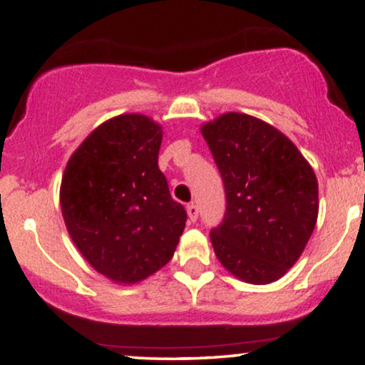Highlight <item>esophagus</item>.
<instances>
[{"label": "esophagus", "instance_id": "esophagus-1", "mask_svg": "<svg viewBox=\"0 0 365 365\" xmlns=\"http://www.w3.org/2000/svg\"><path fill=\"white\" fill-rule=\"evenodd\" d=\"M187 215H188V220H190L192 223H194V221L197 220V216H199V207H197L194 202L188 204V206H187Z\"/></svg>", "mask_w": 365, "mask_h": 365}]
</instances>
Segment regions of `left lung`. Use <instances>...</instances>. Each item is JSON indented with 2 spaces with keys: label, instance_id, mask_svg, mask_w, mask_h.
<instances>
[{
  "label": "left lung",
  "instance_id": "8db88e82",
  "mask_svg": "<svg viewBox=\"0 0 365 365\" xmlns=\"http://www.w3.org/2000/svg\"><path fill=\"white\" fill-rule=\"evenodd\" d=\"M225 183L211 230L216 257L247 283H273L304 252L317 221V180L295 144L266 121L226 113L200 128Z\"/></svg>",
  "mask_w": 365,
  "mask_h": 365
}]
</instances>
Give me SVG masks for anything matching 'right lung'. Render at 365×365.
<instances>
[{
  "label": "right lung",
  "mask_w": 365,
  "mask_h": 365,
  "mask_svg": "<svg viewBox=\"0 0 365 365\" xmlns=\"http://www.w3.org/2000/svg\"><path fill=\"white\" fill-rule=\"evenodd\" d=\"M163 132L144 115L99 125L70 158L60 204L73 244L96 271L132 284L173 257L187 211L158 166Z\"/></svg>",
  "instance_id": "obj_1"
}]
</instances>
